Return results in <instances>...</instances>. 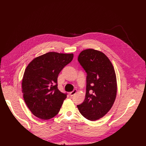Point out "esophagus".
<instances>
[{"label":"esophagus","mask_w":146,"mask_h":146,"mask_svg":"<svg viewBox=\"0 0 146 146\" xmlns=\"http://www.w3.org/2000/svg\"><path fill=\"white\" fill-rule=\"evenodd\" d=\"M76 93H77V90H74L72 92H70L69 95H70V96H74Z\"/></svg>","instance_id":"1"}]
</instances>
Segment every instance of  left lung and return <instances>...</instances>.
<instances>
[{
  "label": "left lung",
  "mask_w": 146,
  "mask_h": 146,
  "mask_svg": "<svg viewBox=\"0 0 146 146\" xmlns=\"http://www.w3.org/2000/svg\"><path fill=\"white\" fill-rule=\"evenodd\" d=\"M78 61L87 73L85 99L77 105L80 113L90 121L106 115L117 95V80L111 62L103 52L87 49L80 52Z\"/></svg>",
  "instance_id": "left-lung-1"
}]
</instances>
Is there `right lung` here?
<instances>
[{"label": "right lung", "mask_w": 146, "mask_h": 146, "mask_svg": "<svg viewBox=\"0 0 146 146\" xmlns=\"http://www.w3.org/2000/svg\"><path fill=\"white\" fill-rule=\"evenodd\" d=\"M73 58V54L50 52L35 58L27 67L22 82L23 98L36 117L47 120L59 113L67 94L58 90V76Z\"/></svg>", "instance_id": "1"}]
</instances>
